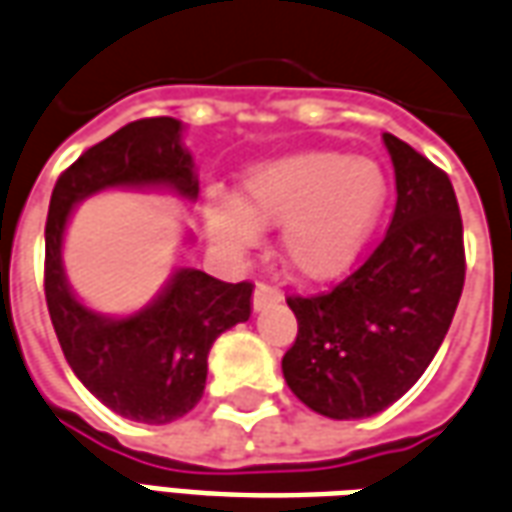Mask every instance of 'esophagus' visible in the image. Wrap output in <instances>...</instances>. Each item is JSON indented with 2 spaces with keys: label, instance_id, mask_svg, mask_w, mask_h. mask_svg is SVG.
<instances>
[{
  "label": "esophagus",
  "instance_id": "34e87169",
  "mask_svg": "<svg viewBox=\"0 0 512 512\" xmlns=\"http://www.w3.org/2000/svg\"><path fill=\"white\" fill-rule=\"evenodd\" d=\"M282 299V293L274 288V285H266V282H260L255 288V296H252V307H255L257 313L260 310H266L268 305H277Z\"/></svg>",
  "mask_w": 512,
  "mask_h": 512
}]
</instances>
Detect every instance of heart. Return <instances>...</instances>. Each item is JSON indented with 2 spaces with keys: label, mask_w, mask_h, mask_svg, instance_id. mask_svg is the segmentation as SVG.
I'll return each instance as SVG.
<instances>
[{
  "label": "heart",
  "mask_w": 512,
  "mask_h": 512,
  "mask_svg": "<svg viewBox=\"0 0 512 512\" xmlns=\"http://www.w3.org/2000/svg\"><path fill=\"white\" fill-rule=\"evenodd\" d=\"M388 202L377 160L343 152H299L244 171L238 199L205 196L207 235L224 249H249L260 227H280V255L296 277H343L366 252Z\"/></svg>",
  "instance_id": "obj_1"
}]
</instances>
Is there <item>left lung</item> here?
<instances>
[{"label": "left lung", "mask_w": 512, "mask_h": 512, "mask_svg": "<svg viewBox=\"0 0 512 512\" xmlns=\"http://www.w3.org/2000/svg\"><path fill=\"white\" fill-rule=\"evenodd\" d=\"M396 174L391 227L332 291L291 296L296 341L285 382L327 418H366L405 396L449 332L463 280V221L435 163L385 132Z\"/></svg>", "instance_id": "obj_1"}]
</instances>
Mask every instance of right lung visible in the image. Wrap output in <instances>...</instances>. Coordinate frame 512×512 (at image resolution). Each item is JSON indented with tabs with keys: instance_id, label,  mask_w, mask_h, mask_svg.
<instances>
[{
	"instance_id": "1",
	"label": "right lung",
	"mask_w": 512,
	"mask_h": 512,
	"mask_svg": "<svg viewBox=\"0 0 512 512\" xmlns=\"http://www.w3.org/2000/svg\"><path fill=\"white\" fill-rule=\"evenodd\" d=\"M182 121H132L82 152L60 174L46 216L44 291L60 349L77 380L113 413L141 424H169L205 393L210 346L252 313V282H221L199 268H177L155 302L132 316H102L74 296L63 271L71 210L105 188H169L199 196Z\"/></svg>"
}]
</instances>
